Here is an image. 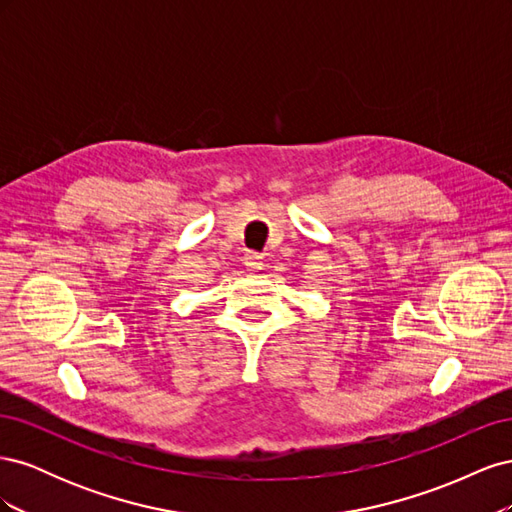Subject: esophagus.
<instances>
[{
    "label": "esophagus",
    "mask_w": 512,
    "mask_h": 512,
    "mask_svg": "<svg viewBox=\"0 0 512 512\" xmlns=\"http://www.w3.org/2000/svg\"><path fill=\"white\" fill-rule=\"evenodd\" d=\"M243 265L250 269V271H260L262 269V260H260V256L256 252H247L243 256Z\"/></svg>",
    "instance_id": "obj_1"
}]
</instances>
